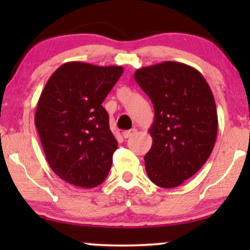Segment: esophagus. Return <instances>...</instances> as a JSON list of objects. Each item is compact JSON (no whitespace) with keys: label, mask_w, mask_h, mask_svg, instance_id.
Returning a JSON list of instances; mask_svg holds the SVG:
<instances>
[{"label":"esophagus","mask_w":250,"mask_h":250,"mask_svg":"<svg viewBox=\"0 0 250 250\" xmlns=\"http://www.w3.org/2000/svg\"><path fill=\"white\" fill-rule=\"evenodd\" d=\"M135 133H136V129L134 128V129H130V130H125L122 133V135H123V137H125V139H128V137H130L131 135L135 134Z\"/></svg>","instance_id":"esophagus-1"}]
</instances>
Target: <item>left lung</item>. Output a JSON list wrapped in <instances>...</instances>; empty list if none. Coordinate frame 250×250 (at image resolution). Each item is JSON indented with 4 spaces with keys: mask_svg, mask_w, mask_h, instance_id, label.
I'll return each mask as SVG.
<instances>
[{
    "mask_svg": "<svg viewBox=\"0 0 250 250\" xmlns=\"http://www.w3.org/2000/svg\"><path fill=\"white\" fill-rule=\"evenodd\" d=\"M154 104L153 137L145 165L148 177L175 188L202 168L217 136L216 104L202 74L185 63L166 61L135 71Z\"/></svg>",
    "mask_w": 250,
    "mask_h": 250,
    "instance_id": "8db88e82",
    "label": "left lung"
}]
</instances>
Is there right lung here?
Listing matches in <instances>:
<instances>
[{
  "label": "right lung",
  "mask_w": 250,
  "mask_h": 250,
  "mask_svg": "<svg viewBox=\"0 0 250 250\" xmlns=\"http://www.w3.org/2000/svg\"><path fill=\"white\" fill-rule=\"evenodd\" d=\"M122 73L121 65L63 63L40 96L35 125L45 159L70 185L97 187L110 170L117 141L102 102Z\"/></svg>",
  "instance_id": "add662e5"
}]
</instances>
